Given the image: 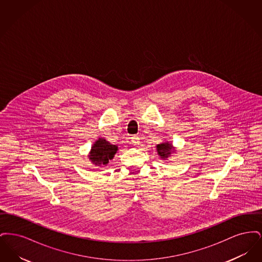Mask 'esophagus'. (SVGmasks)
I'll return each instance as SVG.
<instances>
[{"instance_id":"obj_1","label":"esophagus","mask_w":262,"mask_h":262,"mask_svg":"<svg viewBox=\"0 0 262 262\" xmlns=\"http://www.w3.org/2000/svg\"><path fill=\"white\" fill-rule=\"evenodd\" d=\"M130 142L134 144V145H138L139 144V137L137 136H134V137H130Z\"/></svg>"}]
</instances>
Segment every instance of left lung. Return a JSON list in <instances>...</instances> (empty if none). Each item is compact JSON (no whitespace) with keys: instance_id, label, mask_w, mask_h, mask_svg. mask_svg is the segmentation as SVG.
I'll return each instance as SVG.
<instances>
[{"instance_id":"obj_1","label":"left lung","mask_w":262,"mask_h":262,"mask_svg":"<svg viewBox=\"0 0 262 262\" xmlns=\"http://www.w3.org/2000/svg\"><path fill=\"white\" fill-rule=\"evenodd\" d=\"M172 148H173L172 145L169 144L168 142L157 145L158 154H159L162 158H167V157L171 154V149H172Z\"/></svg>"}]
</instances>
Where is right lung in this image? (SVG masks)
Returning <instances> with one entry per match:
<instances>
[{"instance_id": "add662e5", "label": "right lung", "mask_w": 262, "mask_h": 262, "mask_svg": "<svg viewBox=\"0 0 262 262\" xmlns=\"http://www.w3.org/2000/svg\"><path fill=\"white\" fill-rule=\"evenodd\" d=\"M118 150L117 145L110 144L104 138H99L91 147L89 159L95 165H106L113 159Z\"/></svg>"}]
</instances>
